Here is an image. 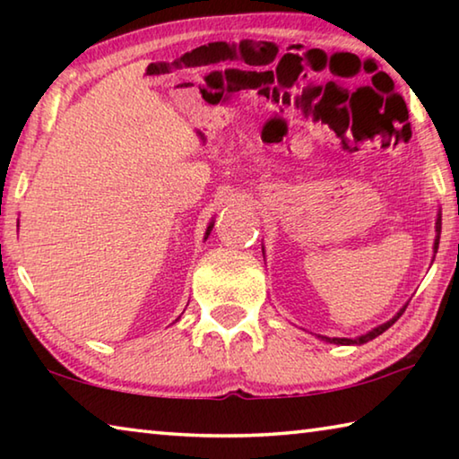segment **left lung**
Here are the masks:
<instances>
[{"instance_id": "1", "label": "left lung", "mask_w": 459, "mask_h": 459, "mask_svg": "<svg viewBox=\"0 0 459 459\" xmlns=\"http://www.w3.org/2000/svg\"><path fill=\"white\" fill-rule=\"evenodd\" d=\"M435 232H437V235H435V243H433V248H435V253H437V247H439V235H441V214H437V221H435ZM407 307V306H405ZM405 307L403 309H399L397 312V316L393 317V320H388L386 324H380V325H377L375 330H370V332H367V333H362V336H359V338H328V336H320L322 340H325V342H330V344H340V346H351V344H364V342H368V340H375L377 336H380V333H383L385 330H388L391 328V325L399 320V317L403 316V312H405Z\"/></svg>"}]
</instances>
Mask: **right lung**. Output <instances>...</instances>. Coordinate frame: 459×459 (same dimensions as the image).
<instances>
[{
  "instance_id": "right-lung-1",
  "label": "right lung",
  "mask_w": 459,
  "mask_h": 459,
  "mask_svg": "<svg viewBox=\"0 0 459 459\" xmlns=\"http://www.w3.org/2000/svg\"><path fill=\"white\" fill-rule=\"evenodd\" d=\"M212 227H214V222H211V224H208V229H206V235H204V238H208V235H211V230H212Z\"/></svg>"
}]
</instances>
